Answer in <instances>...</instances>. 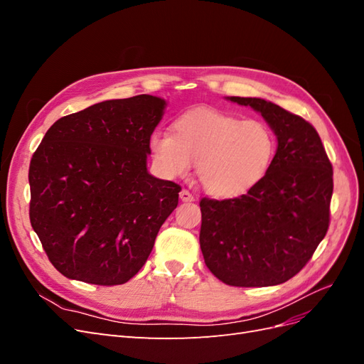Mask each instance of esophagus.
<instances>
[{
  "mask_svg": "<svg viewBox=\"0 0 364 364\" xmlns=\"http://www.w3.org/2000/svg\"><path fill=\"white\" fill-rule=\"evenodd\" d=\"M179 196H181L182 202H193L194 200V196L188 190H182Z\"/></svg>",
  "mask_w": 364,
  "mask_h": 364,
  "instance_id": "1",
  "label": "esophagus"
}]
</instances>
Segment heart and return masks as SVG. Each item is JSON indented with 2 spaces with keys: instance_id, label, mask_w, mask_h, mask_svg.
Segmentation results:
<instances>
[{
  "instance_id": "b5f03b06",
  "label": "heart",
  "mask_w": 364,
  "mask_h": 364,
  "mask_svg": "<svg viewBox=\"0 0 364 364\" xmlns=\"http://www.w3.org/2000/svg\"><path fill=\"white\" fill-rule=\"evenodd\" d=\"M155 168L167 179L183 178L197 162L205 190L230 199L257 186L277 156L278 141L269 124L209 107L186 111L173 121L171 134L149 139Z\"/></svg>"
}]
</instances>
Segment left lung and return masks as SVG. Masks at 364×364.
<instances>
[{"label": "left lung", "instance_id": "obj_1", "mask_svg": "<svg viewBox=\"0 0 364 364\" xmlns=\"http://www.w3.org/2000/svg\"><path fill=\"white\" fill-rule=\"evenodd\" d=\"M250 106L278 139L272 168L246 194L200 200V249L215 278L234 287H270L310 261L329 226L333 165L316 129L257 97H228Z\"/></svg>", "mask_w": 364, "mask_h": 364}]
</instances>
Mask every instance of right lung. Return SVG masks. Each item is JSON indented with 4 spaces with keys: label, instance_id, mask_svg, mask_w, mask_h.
<instances>
[{
    "label": "right lung",
    "instance_id": "right-lung-1",
    "mask_svg": "<svg viewBox=\"0 0 364 364\" xmlns=\"http://www.w3.org/2000/svg\"><path fill=\"white\" fill-rule=\"evenodd\" d=\"M164 98L92 105L54 123L28 170L30 223L63 277L118 285L144 266L181 186L147 171Z\"/></svg>",
    "mask_w": 364,
    "mask_h": 364
}]
</instances>
